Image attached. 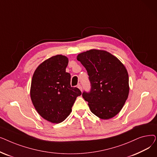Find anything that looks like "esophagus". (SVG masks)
I'll return each instance as SVG.
<instances>
[{
  "label": "esophagus",
  "mask_w": 157,
  "mask_h": 157,
  "mask_svg": "<svg viewBox=\"0 0 157 157\" xmlns=\"http://www.w3.org/2000/svg\"><path fill=\"white\" fill-rule=\"evenodd\" d=\"M78 88L81 90V91L82 92L83 91V88H82V86H81V85H78Z\"/></svg>",
  "instance_id": "1"
}]
</instances>
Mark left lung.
<instances>
[{
	"mask_svg": "<svg viewBox=\"0 0 157 157\" xmlns=\"http://www.w3.org/2000/svg\"><path fill=\"white\" fill-rule=\"evenodd\" d=\"M77 60L86 69L91 83L90 92L82 94L90 111L102 120L113 118L128 96V74L124 65L110 53L96 49L78 54Z\"/></svg>",
	"mask_w": 157,
	"mask_h": 157,
	"instance_id": "1",
	"label": "left lung"
}]
</instances>
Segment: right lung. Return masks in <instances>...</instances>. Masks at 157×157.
Segmentation results:
<instances>
[{
  "instance_id": "right-lung-1",
  "label": "right lung",
  "mask_w": 157,
  "mask_h": 157,
  "mask_svg": "<svg viewBox=\"0 0 157 157\" xmlns=\"http://www.w3.org/2000/svg\"><path fill=\"white\" fill-rule=\"evenodd\" d=\"M67 56H53L41 63L33 74L30 98L37 112L46 120L59 123L65 120L81 92L71 86V74L65 69Z\"/></svg>"
}]
</instances>
